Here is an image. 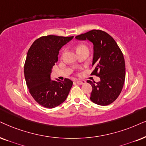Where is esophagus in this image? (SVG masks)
Returning a JSON list of instances; mask_svg holds the SVG:
<instances>
[{
  "mask_svg": "<svg viewBox=\"0 0 146 146\" xmlns=\"http://www.w3.org/2000/svg\"><path fill=\"white\" fill-rule=\"evenodd\" d=\"M76 83H77V84H78V85H83V84H86V81H84V80H77L76 81Z\"/></svg>",
  "mask_w": 146,
  "mask_h": 146,
  "instance_id": "34e87169",
  "label": "esophagus"
}]
</instances>
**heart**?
Masks as SVG:
<instances>
[{"mask_svg": "<svg viewBox=\"0 0 146 146\" xmlns=\"http://www.w3.org/2000/svg\"><path fill=\"white\" fill-rule=\"evenodd\" d=\"M84 47H85L84 46H82V45H81V46H79L77 48V50H79V49L82 48H84Z\"/></svg>", "mask_w": 146, "mask_h": 146, "instance_id": "obj_1", "label": "heart"}]
</instances>
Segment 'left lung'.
Here are the masks:
<instances>
[{
    "label": "left lung",
    "mask_w": 146,
    "mask_h": 146,
    "mask_svg": "<svg viewBox=\"0 0 146 146\" xmlns=\"http://www.w3.org/2000/svg\"><path fill=\"white\" fill-rule=\"evenodd\" d=\"M77 40H88L94 45L92 75L98 76V83L88 80L92 92L90 100L100 106L110 104L119 97L125 79V63L123 54L117 42L107 34L93 29L75 37Z\"/></svg>",
    "instance_id": "1"
}]
</instances>
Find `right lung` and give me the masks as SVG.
<instances>
[{
    "label": "right lung",
    "mask_w": 146,
    "mask_h": 146,
    "mask_svg": "<svg viewBox=\"0 0 146 146\" xmlns=\"http://www.w3.org/2000/svg\"><path fill=\"white\" fill-rule=\"evenodd\" d=\"M73 36L62 37L50 35L35 40L27 52L24 66V75L32 96L45 108L59 106L67 99L73 82L51 79V73L61 48Z\"/></svg>",
    "instance_id": "obj_1"
}]
</instances>
